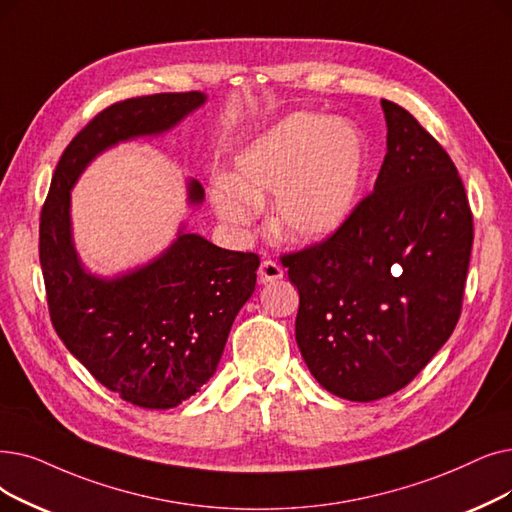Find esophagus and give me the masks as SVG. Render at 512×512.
<instances>
[{"instance_id": "esophagus-1", "label": "esophagus", "mask_w": 512, "mask_h": 512, "mask_svg": "<svg viewBox=\"0 0 512 512\" xmlns=\"http://www.w3.org/2000/svg\"><path fill=\"white\" fill-rule=\"evenodd\" d=\"M284 270L280 268V263L274 261V259H263L261 261V268H259V280L265 284V282H274L278 278H282Z\"/></svg>"}]
</instances>
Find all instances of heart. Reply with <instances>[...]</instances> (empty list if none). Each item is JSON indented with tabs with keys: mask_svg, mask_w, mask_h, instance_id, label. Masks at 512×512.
<instances>
[{
	"mask_svg": "<svg viewBox=\"0 0 512 512\" xmlns=\"http://www.w3.org/2000/svg\"><path fill=\"white\" fill-rule=\"evenodd\" d=\"M364 171L366 146L349 123L295 113L236 154L230 182L217 184L211 198L221 219L249 228L257 207L278 194V232L297 242H316L349 219Z\"/></svg>",
	"mask_w": 512,
	"mask_h": 512,
	"instance_id": "obj_1",
	"label": "heart"
}]
</instances>
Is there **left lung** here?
Returning <instances> with one entry per match:
<instances>
[{
  "label": "left lung",
  "mask_w": 512,
  "mask_h": 512,
  "mask_svg": "<svg viewBox=\"0 0 512 512\" xmlns=\"http://www.w3.org/2000/svg\"><path fill=\"white\" fill-rule=\"evenodd\" d=\"M381 106L387 154L374 190L335 234L280 257L299 291L303 360L349 402L404 389L450 339L473 247L450 154L406 108Z\"/></svg>",
  "instance_id": "8db88e82"
}]
</instances>
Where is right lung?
I'll list each match as a JSON object with an SVG mask.
<instances>
[{"instance_id": "right-lung-1", "label": "right lung", "mask_w": 512, "mask_h": 512, "mask_svg": "<svg viewBox=\"0 0 512 512\" xmlns=\"http://www.w3.org/2000/svg\"><path fill=\"white\" fill-rule=\"evenodd\" d=\"M205 102L201 92L152 94L104 108L64 148L39 219V261L58 337L125 402L167 410L201 389L232 322L255 291L259 255L180 232L152 263L115 280L83 270L71 238V188L96 154L163 133ZM190 203L203 186L190 182Z\"/></svg>"}]
</instances>
